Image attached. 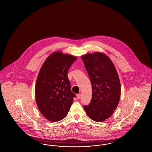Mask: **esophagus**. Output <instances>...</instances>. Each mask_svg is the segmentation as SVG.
Listing matches in <instances>:
<instances>
[{
    "mask_svg": "<svg viewBox=\"0 0 152 152\" xmlns=\"http://www.w3.org/2000/svg\"><path fill=\"white\" fill-rule=\"evenodd\" d=\"M76 97H77V99H80V97H81V95H80V94H77V95H76Z\"/></svg>",
    "mask_w": 152,
    "mask_h": 152,
    "instance_id": "34e87169",
    "label": "esophagus"
}]
</instances>
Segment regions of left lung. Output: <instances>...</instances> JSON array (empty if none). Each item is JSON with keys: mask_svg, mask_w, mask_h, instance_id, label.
Here are the masks:
<instances>
[{"mask_svg": "<svg viewBox=\"0 0 152 152\" xmlns=\"http://www.w3.org/2000/svg\"><path fill=\"white\" fill-rule=\"evenodd\" d=\"M92 86V98L84 106L88 116L97 122L109 118L119 102L121 86L113 61L104 53L95 52L81 56Z\"/></svg>", "mask_w": 152, "mask_h": 152, "instance_id": "1", "label": "left lung"}]
</instances>
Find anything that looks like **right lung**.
I'll return each instance as SVG.
<instances>
[{"mask_svg":"<svg viewBox=\"0 0 152 152\" xmlns=\"http://www.w3.org/2000/svg\"><path fill=\"white\" fill-rule=\"evenodd\" d=\"M76 57L55 51L45 61L37 76L35 97L38 109L51 121L66 116L76 95L71 91L67 73Z\"/></svg>","mask_w":152,"mask_h":152,"instance_id":"1","label":"right lung"}]
</instances>
